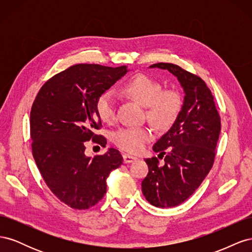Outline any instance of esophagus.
Segmentation results:
<instances>
[{"label": "esophagus", "mask_w": 252, "mask_h": 252, "mask_svg": "<svg viewBox=\"0 0 252 252\" xmlns=\"http://www.w3.org/2000/svg\"><path fill=\"white\" fill-rule=\"evenodd\" d=\"M123 159H124V163H132V162H135L136 159H138V158L135 157H132L130 155H127V154H124L123 155Z\"/></svg>", "instance_id": "obj_1"}]
</instances>
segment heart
Listing matches in <instances>:
<instances>
[{
    "instance_id": "heart-1",
    "label": "heart",
    "mask_w": 252,
    "mask_h": 252,
    "mask_svg": "<svg viewBox=\"0 0 252 252\" xmlns=\"http://www.w3.org/2000/svg\"><path fill=\"white\" fill-rule=\"evenodd\" d=\"M122 91L147 107L149 120L158 127L170 126L182 107V98L178 91L162 90L161 84L146 74H136L122 86ZM95 110L101 121L111 123L116 116V95L112 91L106 90L98 95ZM152 138L154 133L147 127H126L113 132L112 142L122 150L139 152Z\"/></svg>"
}]
</instances>
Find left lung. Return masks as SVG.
I'll return each instance as SVG.
<instances>
[{
  "label": "left lung",
  "mask_w": 252,
  "mask_h": 252,
  "mask_svg": "<svg viewBox=\"0 0 252 252\" xmlns=\"http://www.w3.org/2000/svg\"><path fill=\"white\" fill-rule=\"evenodd\" d=\"M150 68L168 70L184 90V100L174 123L152 149L164 158L145 159L148 174L142 182L146 200L158 208L178 206L199 188L215 162L220 120L206 83L180 66L158 63Z\"/></svg>",
  "instance_id": "left-lung-1"
}]
</instances>
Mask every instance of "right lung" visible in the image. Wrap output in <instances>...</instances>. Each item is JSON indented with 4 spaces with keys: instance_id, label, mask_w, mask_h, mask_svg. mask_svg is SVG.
<instances>
[{
    "instance_id": "right-lung-1",
    "label": "right lung",
    "mask_w": 252,
    "mask_h": 252,
    "mask_svg": "<svg viewBox=\"0 0 252 252\" xmlns=\"http://www.w3.org/2000/svg\"><path fill=\"white\" fill-rule=\"evenodd\" d=\"M126 66L78 64L44 84L30 111L32 156L46 185L60 201L74 209H88L103 199L106 180L123 164L119 150L90 158L85 142L106 139L95 134L102 126L96 98L128 72Z\"/></svg>"
}]
</instances>
